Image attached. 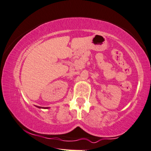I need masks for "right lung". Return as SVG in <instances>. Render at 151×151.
Segmentation results:
<instances>
[{"label": "right lung", "instance_id": "right-lung-1", "mask_svg": "<svg viewBox=\"0 0 151 151\" xmlns=\"http://www.w3.org/2000/svg\"><path fill=\"white\" fill-rule=\"evenodd\" d=\"M39 108H40V106H39Z\"/></svg>", "mask_w": 151, "mask_h": 151}]
</instances>
